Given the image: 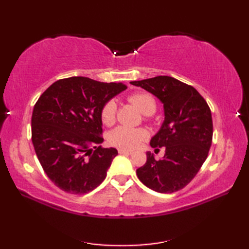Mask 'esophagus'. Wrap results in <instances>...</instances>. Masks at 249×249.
I'll use <instances>...</instances> for the list:
<instances>
[{"label":"esophagus","mask_w":249,"mask_h":249,"mask_svg":"<svg viewBox=\"0 0 249 249\" xmlns=\"http://www.w3.org/2000/svg\"><path fill=\"white\" fill-rule=\"evenodd\" d=\"M119 153L120 154H124V155H130V154H133V151L125 150V149H119Z\"/></svg>","instance_id":"esophagus-1"}]
</instances>
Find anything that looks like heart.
<instances>
[{
  "label": "heart",
  "mask_w": 249,
  "mask_h": 249,
  "mask_svg": "<svg viewBox=\"0 0 249 249\" xmlns=\"http://www.w3.org/2000/svg\"><path fill=\"white\" fill-rule=\"evenodd\" d=\"M128 102L135 105L142 113L151 115L156 111L157 103L155 97L147 92H136L128 96ZM118 105L113 99L108 100L102 109V121L105 125H112L116 120ZM149 133L144 128H133L127 126H119L109 135L110 143L121 149H135L144 141Z\"/></svg>",
  "instance_id": "b5f03b06"
}]
</instances>
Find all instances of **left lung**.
<instances>
[{
    "instance_id": "left-lung-1",
    "label": "left lung",
    "mask_w": 249,
    "mask_h": 249,
    "mask_svg": "<svg viewBox=\"0 0 249 249\" xmlns=\"http://www.w3.org/2000/svg\"><path fill=\"white\" fill-rule=\"evenodd\" d=\"M131 84L146 89L163 104L165 121L151 139V146H166L156 160L146 153V162L137 176L146 187L171 194L184 188L196 177L208 157L213 138V121L205 99L194 87L169 76H157Z\"/></svg>"
}]
</instances>
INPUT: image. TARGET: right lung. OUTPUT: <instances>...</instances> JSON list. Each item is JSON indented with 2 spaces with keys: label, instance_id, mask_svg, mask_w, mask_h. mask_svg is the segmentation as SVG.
Returning <instances> with one entry per match:
<instances>
[{
  "label": "right lung",
  "instance_id": "add662e5",
  "mask_svg": "<svg viewBox=\"0 0 249 249\" xmlns=\"http://www.w3.org/2000/svg\"><path fill=\"white\" fill-rule=\"evenodd\" d=\"M123 83L71 77L52 83L32 114V142L55 186L66 193L92 192L107 176L118 151L102 147V109L124 91Z\"/></svg>",
  "mask_w": 249,
  "mask_h": 249
}]
</instances>
